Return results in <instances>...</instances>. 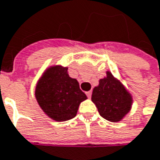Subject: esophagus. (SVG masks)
<instances>
[{"mask_svg": "<svg viewBox=\"0 0 160 160\" xmlns=\"http://www.w3.org/2000/svg\"><path fill=\"white\" fill-rule=\"evenodd\" d=\"M86 95H87V97H88V98H91V95H92V92H86Z\"/></svg>", "mask_w": 160, "mask_h": 160, "instance_id": "esophagus-1", "label": "esophagus"}]
</instances>
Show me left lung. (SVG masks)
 <instances>
[{"instance_id": "1", "label": "left lung", "mask_w": 160, "mask_h": 160, "mask_svg": "<svg viewBox=\"0 0 160 160\" xmlns=\"http://www.w3.org/2000/svg\"><path fill=\"white\" fill-rule=\"evenodd\" d=\"M92 102L103 118L115 123L121 121L131 110L132 97L125 85L107 71L106 77L100 79L99 85L92 90Z\"/></svg>"}]
</instances>
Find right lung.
I'll return each instance as SVG.
<instances>
[{
	"label": "right lung",
	"mask_w": 160,
	"mask_h": 160,
	"mask_svg": "<svg viewBox=\"0 0 160 160\" xmlns=\"http://www.w3.org/2000/svg\"><path fill=\"white\" fill-rule=\"evenodd\" d=\"M34 95L42 111L57 122L75 118L80 103L87 99L77 79L69 77L68 68L60 65L52 66L42 73Z\"/></svg>",
	"instance_id": "add662e5"
}]
</instances>
